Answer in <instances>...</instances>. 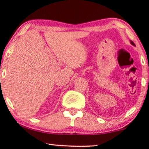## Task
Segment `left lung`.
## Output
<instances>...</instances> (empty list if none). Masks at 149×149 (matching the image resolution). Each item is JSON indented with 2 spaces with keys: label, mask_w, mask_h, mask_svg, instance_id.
I'll return each instance as SVG.
<instances>
[{
  "label": "left lung",
  "mask_w": 149,
  "mask_h": 149,
  "mask_svg": "<svg viewBox=\"0 0 149 149\" xmlns=\"http://www.w3.org/2000/svg\"><path fill=\"white\" fill-rule=\"evenodd\" d=\"M131 43H132V45H134V42H133L132 41H131Z\"/></svg>",
  "instance_id": "8db88e82"
}]
</instances>
